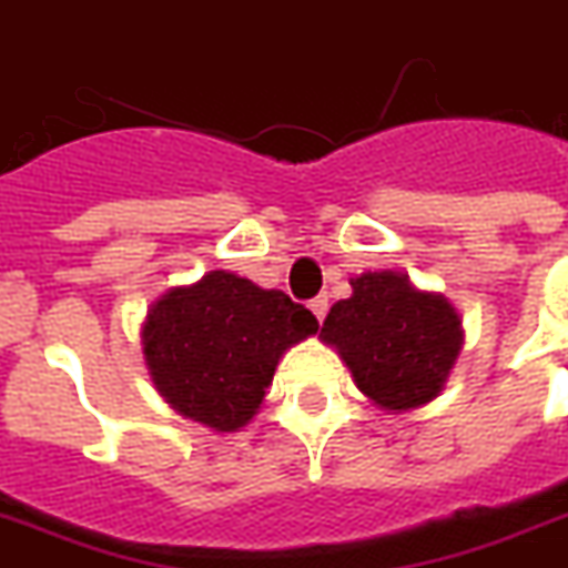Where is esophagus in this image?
I'll use <instances>...</instances> for the list:
<instances>
[{"label": "esophagus", "mask_w": 568, "mask_h": 568, "mask_svg": "<svg viewBox=\"0 0 568 568\" xmlns=\"http://www.w3.org/2000/svg\"><path fill=\"white\" fill-rule=\"evenodd\" d=\"M311 314L316 316V320H320V323H323L325 320V314H328V296H316L314 302H311Z\"/></svg>", "instance_id": "34e87169"}]
</instances>
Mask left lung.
I'll return each mask as SVG.
<instances>
[{
	"label": "left lung",
	"mask_w": 568,
	"mask_h": 568,
	"mask_svg": "<svg viewBox=\"0 0 568 568\" xmlns=\"http://www.w3.org/2000/svg\"><path fill=\"white\" fill-rule=\"evenodd\" d=\"M349 284L353 296L334 302L320 341L382 412L406 415L433 403L463 353L459 311L444 293L420 290L394 270L362 272Z\"/></svg>",
	"instance_id": "8db88e82"
}]
</instances>
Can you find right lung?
<instances>
[{
	"instance_id": "1",
	"label": "right lung",
	"mask_w": 568,
	"mask_h": 568,
	"mask_svg": "<svg viewBox=\"0 0 568 568\" xmlns=\"http://www.w3.org/2000/svg\"><path fill=\"white\" fill-rule=\"evenodd\" d=\"M316 328L287 293L213 270L148 307L142 353L153 388L178 415L219 435L240 433L261 412L284 353Z\"/></svg>"
}]
</instances>
